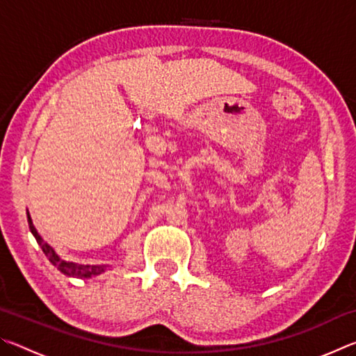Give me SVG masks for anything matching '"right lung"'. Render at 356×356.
<instances>
[{
  "label": "right lung",
  "instance_id": "1",
  "mask_svg": "<svg viewBox=\"0 0 356 356\" xmlns=\"http://www.w3.org/2000/svg\"><path fill=\"white\" fill-rule=\"evenodd\" d=\"M28 225L29 229H31L33 236L38 240V243L40 245L42 251L45 252V256L48 257V261H50L55 267L59 270V272L67 275V276H75V278H91V276H97L100 273H104L105 270L108 268V265H81V264H74V262H67L64 261V259L59 257L53 248L48 243H45L42 237L35 231V227L31 221V216L28 213Z\"/></svg>",
  "mask_w": 356,
  "mask_h": 356
}]
</instances>
